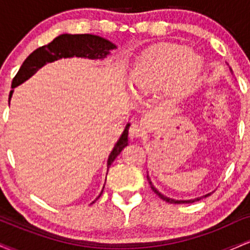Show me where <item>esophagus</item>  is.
<instances>
[{
	"instance_id": "34e87169",
	"label": "esophagus",
	"mask_w": 250,
	"mask_h": 250,
	"mask_svg": "<svg viewBox=\"0 0 250 250\" xmlns=\"http://www.w3.org/2000/svg\"><path fill=\"white\" fill-rule=\"evenodd\" d=\"M129 134L134 139H137V137H141L143 135V129L139 125H133L129 129Z\"/></svg>"
}]
</instances>
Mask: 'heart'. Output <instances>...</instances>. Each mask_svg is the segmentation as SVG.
I'll return each mask as SVG.
<instances>
[{
	"mask_svg": "<svg viewBox=\"0 0 250 250\" xmlns=\"http://www.w3.org/2000/svg\"><path fill=\"white\" fill-rule=\"evenodd\" d=\"M201 60L187 47L163 43L149 49L133 73L134 90L148 94L173 83L175 90H187L199 71Z\"/></svg>",
	"mask_w": 250,
	"mask_h": 250,
	"instance_id": "b5f03b06",
	"label": "heart"
}]
</instances>
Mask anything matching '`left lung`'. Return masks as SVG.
Returning a JSON list of instances; mask_svg holds the SVG:
<instances>
[{"instance_id": "1", "label": "left lung", "mask_w": 250, "mask_h": 250, "mask_svg": "<svg viewBox=\"0 0 250 250\" xmlns=\"http://www.w3.org/2000/svg\"><path fill=\"white\" fill-rule=\"evenodd\" d=\"M230 70H231V69H230ZM147 179H148V181H149V185H150V188L153 189V191H154L155 194L157 195V196L161 197V199H162L163 201H166V202H169V203H175V205H180V203H193V202H195V201H200L201 199H202V197H207V196H209V195L211 194V193H209V194H207V195H205V196H202V197H197V199H194V200H187V201H185V200H173V199H169V197L165 196V195H162L161 193H160V191L157 190V189L154 187L153 183H151V181L149 180V176H148V175H147Z\"/></svg>"}]
</instances>
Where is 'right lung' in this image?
<instances>
[{"label": "right lung", "mask_w": 250, "mask_h": 250, "mask_svg": "<svg viewBox=\"0 0 250 250\" xmlns=\"http://www.w3.org/2000/svg\"><path fill=\"white\" fill-rule=\"evenodd\" d=\"M115 48L116 45L114 44V43L103 39V37L91 35V34H76V35L62 34V35L54 39L49 44H45L37 48L36 50H34L33 53L24 60V62L22 63L20 70L17 71L15 77L13 79L11 88H15L17 85L21 84V83L27 81V80L33 76L40 68H42L43 65L47 64V63L54 62L56 61V60L63 59V57L67 59V57L73 56L85 57V59L91 60L104 59V57H107L108 54H110L109 51L115 49ZM13 91L14 90L10 91L9 100L11 99V95H13ZM129 125H130L129 123L125 125L121 137H120L119 141L116 142V145L114 146L113 150H111L110 155H109L107 162L108 169L111 166V163L114 162V160L117 157V155H120V153H121L122 149L125 148V146H128ZM101 194L99 195V197L101 196ZM99 197H97V199H99Z\"/></svg>", "instance_id": "1"}]
</instances>
